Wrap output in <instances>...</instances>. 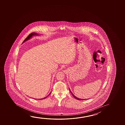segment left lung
Listing matches in <instances>:
<instances>
[{
	"instance_id": "1",
	"label": "left lung",
	"mask_w": 125,
	"mask_h": 125,
	"mask_svg": "<svg viewBox=\"0 0 125 125\" xmlns=\"http://www.w3.org/2000/svg\"><path fill=\"white\" fill-rule=\"evenodd\" d=\"M69 91L70 92L72 93V95L73 96V97H74V98H75V99H77V100H86V99H81V98H77V97H76L75 96H74V95L73 93H72V92H71V91L70 90V89L69 88Z\"/></svg>"
}]
</instances>
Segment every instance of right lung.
<instances>
[{
  "label": "right lung",
  "mask_w": 125,
  "mask_h": 125,
  "mask_svg": "<svg viewBox=\"0 0 125 125\" xmlns=\"http://www.w3.org/2000/svg\"><path fill=\"white\" fill-rule=\"evenodd\" d=\"M38 36V35H39L37 33H31V34H30V35L28 36V37H27V38H26V39H25L24 41H23V43H24L25 42H26V41H28V40H30V39H31V38H32V37H33V36ZM51 92H50V93L49 94H48V95H47V97H44V98H41V99H37L38 100V99H40V100H42V99H44V98H46L47 97V96H49V95L50 94H51Z\"/></svg>",
  "instance_id": "right-lung-1"
}]
</instances>
